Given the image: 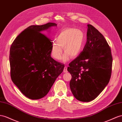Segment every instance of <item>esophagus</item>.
Wrapping results in <instances>:
<instances>
[{
    "mask_svg": "<svg viewBox=\"0 0 122 122\" xmlns=\"http://www.w3.org/2000/svg\"><path fill=\"white\" fill-rule=\"evenodd\" d=\"M63 72L64 73H67V67H64V70H63Z\"/></svg>",
    "mask_w": 122,
    "mask_h": 122,
    "instance_id": "esophagus-1",
    "label": "esophagus"
}]
</instances>
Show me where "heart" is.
I'll use <instances>...</instances> for the list:
<instances>
[{
  "label": "heart",
  "instance_id": "b5f03b06",
  "mask_svg": "<svg viewBox=\"0 0 122 122\" xmlns=\"http://www.w3.org/2000/svg\"><path fill=\"white\" fill-rule=\"evenodd\" d=\"M85 36L83 31L74 28H67L62 30L57 36V40H53L51 44V54L52 58L59 60L63 52L62 61L69 60L70 56L76 58L81 51Z\"/></svg>",
  "mask_w": 122,
  "mask_h": 122
}]
</instances>
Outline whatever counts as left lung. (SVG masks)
<instances>
[{"label": "left lung", "instance_id": "8db88e82", "mask_svg": "<svg viewBox=\"0 0 122 122\" xmlns=\"http://www.w3.org/2000/svg\"><path fill=\"white\" fill-rule=\"evenodd\" d=\"M86 36L82 51L67 67L71 91L83 102L93 101L107 86L112 64L111 49L102 34L88 24Z\"/></svg>", "mask_w": 122, "mask_h": 122}]
</instances>
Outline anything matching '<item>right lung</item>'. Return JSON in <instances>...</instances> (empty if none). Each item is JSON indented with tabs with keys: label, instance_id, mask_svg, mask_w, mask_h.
I'll return each instance as SVG.
<instances>
[{
	"label": "right lung",
	"instance_id": "right-lung-1",
	"mask_svg": "<svg viewBox=\"0 0 122 122\" xmlns=\"http://www.w3.org/2000/svg\"><path fill=\"white\" fill-rule=\"evenodd\" d=\"M57 26L54 23L30 26L11 45L9 57L11 79L31 99H39L47 94L64 68L63 64L51 57V40L42 33Z\"/></svg>",
	"mask_w": 122,
	"mask_h": 122
}]
</instances>
